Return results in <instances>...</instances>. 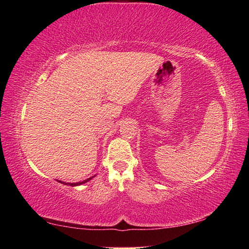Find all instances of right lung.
<instances>
[{"label": "right lung", "instance_id": "add662e5", "mask_svg": "<svg viewBox=\"0 0 249 249\" xmlns=\"http://www.w3.org/2000/svg\"><path fill=\"white\" fill-rule=\"evenodd\" d=\"M92 178H93V177H92ZM92 178H89V179H87V180H84V181H81V182H77V183H70V185H80V184H82V183H86V182H88V181L89 180H91ZM59 182H61V181H59ZM67 184V183H66Z\"/></svg>", "mask_w": 249, "mask_h": 249}]
</instances>
